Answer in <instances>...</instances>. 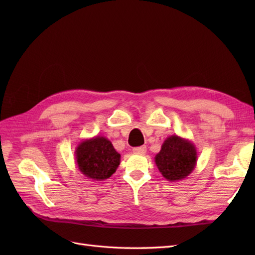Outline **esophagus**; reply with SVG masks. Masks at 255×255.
<instances>
[{"label":"esophagus","instance_id":"34e87169","mask_svg":"<svg viewBox=\"0 0 255 255\" xmlns=\"http://www.w3.org/2000/svg\"><path fill=\"white\" fill-rule=\"evenodd\" d=\"M133 152L136 154H144L146 152V148L144 145L137 146V148H133Z\"/></svg>","mask_w":255,"mask_h":255}]
</instances>
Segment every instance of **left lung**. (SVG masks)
<instances>
[{
    "mask_svg": "<svg viewBox=\"0 0 255 255\" xmlns=\"http://www.w3.org/2000/svg\"><path fill=\"white\" fill-rule=\"evenodd\" d=\"M197 158L196 145L177 135L166 138L160 151L154 157L161 175L170 182L186 179L195 169Z\"/></svg>",
    "mask_w": 255,
    "mask_h": 255,
    "instance_id": "obj_1",
    "label": "left lung"
}]
</instances>
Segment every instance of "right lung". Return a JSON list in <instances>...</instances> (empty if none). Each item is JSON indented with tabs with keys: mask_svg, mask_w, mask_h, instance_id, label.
<instances>
[{
	"mask_svg": "<svg viewBox=\"0 0 255 255\" xmlns=\"http://www.w3.org/2000/svg\"><path fill=\"white\" fill-rule=\"evenodd\" d=\"M79 170L90 180L104 181L116 172L120 165V154L104 136L85 139L75 149Z\"/></svg>",
	"mask_w": 255,
	"mask_h": 255,
	"instance_id": "add662e5",
	"label": "right lung"
}]
</instances>
